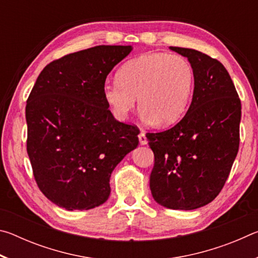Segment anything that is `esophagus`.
<instances>
[{
  "label": "esophagus",
  "mask_w": 258,
  "mask_h": 258,
  "mask_svg": "<svg viewBox=\"0 0 258 258\" xmlns=\"http://www.w3.org/2000/svg\"><path fill=\"white\" fill-rule=\"evenodd\" d=\"M139 142L140 145H147V137H146V133L145 132H141L139 134Z\"/></svg>",
  "instance_id": "obj_1"
}]
</instances>
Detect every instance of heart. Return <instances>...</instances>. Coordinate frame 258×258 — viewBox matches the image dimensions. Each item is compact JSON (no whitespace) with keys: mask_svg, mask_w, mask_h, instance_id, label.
I'll return each mask as SVG.
<instances>
[{"mask_svg":"<svg viewBox=\"0 0 258 258\" xmlns=\"http://www.w3.org/2000/svg\"><path fill=\"white\" fill-rule=\"evenodd\" d=\"M195 89V71L180 54L148 53L127 61L117 72V81L103 86L104 101L112 115L125 120L135 107L146 121L168 126L181 118Z\"/></svg>","mask_w":258,"mask_h":258,"instance_id":"obj_1","label":"heart"}]
</instances>
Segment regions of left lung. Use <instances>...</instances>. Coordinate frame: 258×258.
I'll return each instance as SVG.
<instances>
[{
	"mask_svg": "<svg viewBox=\"0 0 258 258\" xmlns=\"http://www.w3.org/2000/svg\"><path fill=\"white\" fill-rule=\"evenodd\" d=\"M195 71L192 101L173 127L147 133L154 151L151 195L161 206L191 211L223 189L239 150L241 102L220 61L197 50L171 46Z\"/></svg>",
	"mask_w": 258,
	"mask_h": 258,
	"instance_id": "1",
	"label": "left lung"
}]
</instances>
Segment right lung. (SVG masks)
<instances>
[{
	"label": "right lung",
	"mask_w": 258,
	"mask_h": 258,
	"mask_svg": "<svg viewBox=\"0 0 258 258\" xmlns=\"http://www.w3.org/2000/svg\"><path fill=\"white\" fill-rule=\"evenodd\" d=\"M131 45H99L53 60L26 104L27 154L42 194L67 211L107 202L110 175L138 147L139 128L113 118L103 98Z\"/></svg>",
	"instance_id": "obj_1"
}]
</instances>
